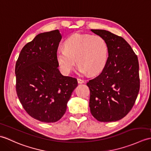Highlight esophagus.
I'll return each mask as SVG.
<instances>
[{
    "instance_id": "esophagus-1",
    "label": "esophagus",
    "mask_w": 151,
    "mask_h": 151,
    "mask_svg": "<svg viewBox=\"0 0 151 151\" xmlns=\"http://www.w3.org/2000/svg\"><path fill=\"white\" fill-rule=\"evenodd\" d=\"M77 80H78V83H83L84 82V80H82L81 78H78V79H77Z\"/></svg>"
}]
</instances>
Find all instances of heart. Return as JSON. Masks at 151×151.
Instances as JSON below:
<instances>
[{
    "label": "heart",
    "instance_id": "b5f03b06",
    "mask_svg": "<svg viewBox=\"0 0 151 151\" xmlns=\"http://www.w3.org/2000/svg\"><path fill=\"white\" fill-rule=\"evenodd\" d=\"M63 49L57 52L56 58L65 74H69L75 68L76 61L80 72L91 75L100 73L106 65L108 45L101 36L73 34L64 40Z\"/></svg>",
    "mask_w": 151,
    "mask_h": 151
}]
</instances>
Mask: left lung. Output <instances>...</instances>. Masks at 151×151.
Instances as JSON below:
<instances>
[{"instance_id": "left-lung-1", "label": "left lung", "mask_w": 151, "mask_h": 151, "mask_svg": "<svg viewBox=\"0 0 151 151\" xmlns=\"http://www.w3.org/2000/svg\"><path fill=\"white\" fill-rule=\"evenodd\" d=\"M91 31L103 37L109 49L102 71L87 83L91 113L101 122L118 121L131 111L139 93L138 57L122 37L107 30Z\"/></svg>"}]
</instances>
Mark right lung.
Masks as SVG:
<instances>
[{"mask_svg": "<svg viewBox=\"0 0 151 151\" xmlns=\"http://www.w3.org/2000/svg\"><path fill=\"white\" fill-rule=\"evenodd\" d=\"M62 38L58 29L41 33L24 45L15 65L16 91L22 107L31 117L53 123L65 113L78 86L77 80L62 75L56 58Z\"/></svg>", "mask_w": 151, "mask_h": 151, "instance_id": "1", "label": "right lung"}]
</instances>
